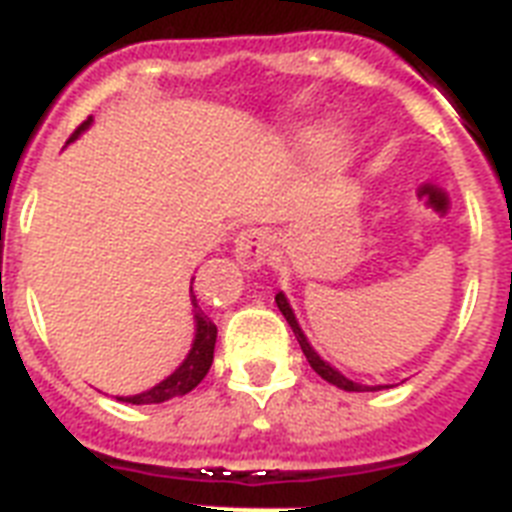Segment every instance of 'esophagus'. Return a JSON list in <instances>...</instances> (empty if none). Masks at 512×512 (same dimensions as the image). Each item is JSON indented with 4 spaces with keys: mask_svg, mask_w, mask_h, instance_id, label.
<instances>
[{
    "mask_svg": "<svg viewBox=\"0 0 512 512\" xmlns=\"http://www.w3.org/2000/svg\"><path fill=\"white\" fill-rule=\"evenodd\" d=\"M269 253V235L259 227H248L235 237V256L245 269H256L264 264Z\"/></svg>",
    "mask_w": 512,
    "mask_h": 512,
    "instance_id": "34e87169",
    "label": "esophagus"
}]
</instances>
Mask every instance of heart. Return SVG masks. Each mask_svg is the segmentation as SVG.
<instances>
[{
    "mask_svg": "<svg viewBox=\"0 0 512 512\" xmlns=\"http://www.w3.org/2000/svg\"><path fill=\"white\" fill-rule=\"evenodd\" d=\"M317 150H320V155L327 163L341 161L343 150H346V137L338 129H327L320 140H317Z\"/></svg>",
    "mask_w": 512,
    "mask_h": 512,
    "instance_id": "1",
    "label": "heart"
}]
</instances>
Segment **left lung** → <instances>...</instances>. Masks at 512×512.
<instances>
[{
    "instance_id": "obj_1",
    "label": "left lung",
    "mask_w": 512,
    "mask_h": 512,
    "mask_svg": "<svg viewBox=\"0 0 512 512\" xmlns=\"http://www.w3.org/2000/svg\"><path fill=\"white\" fill-rule=\"evenodd\" d=\"M275 301H277V309H280V312H282V317H285V320H288L290 330H293V333H296L298 346H301V351H304L306 359H309V365H312V370L317 372V375H320V378H325L327 383H333V386L343 388V391H380V388H386V386H362V383H354V380L346 378V375H343V372L335 370L333 365H327L325 359H322L320 354H317V351L312 349V343L306 341L304 330H301V327H298L296 314H293V309H290V304H288V298H285V293H277Z\"/></svg>"
}]
</instances>
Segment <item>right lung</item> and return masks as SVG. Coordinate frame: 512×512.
I'll return each mask as SVG.
<instances>
[{"label":"right lung","instance_id":"add662e5","mask_svg":"<svg viewBox=\"0 0 512 512\" xmlns=\"http://www.w3.org/2000/svg\"><path fill=\"white\" fill-rule=\"evenodd\" d=\"M92 124V116L84 121V124L71 134L73 142L79 137L84 129H89ZM192 290V288H190ZM192 306H195V338H192V349L190 354L185 357V362L177 367V370L171 372L169 378L161 380L158 386L147 388L142 394H134V396H118V402H129V404H161V402H169L174 396H185L190 394L192 388L198 386L200 380L206 378V372L211 370V362H214V346H216V325L208 320L206 314L200 312L198 301L192 296Z\"/></svg>","mask_w":512,"mask_h":512}]
</instances>
